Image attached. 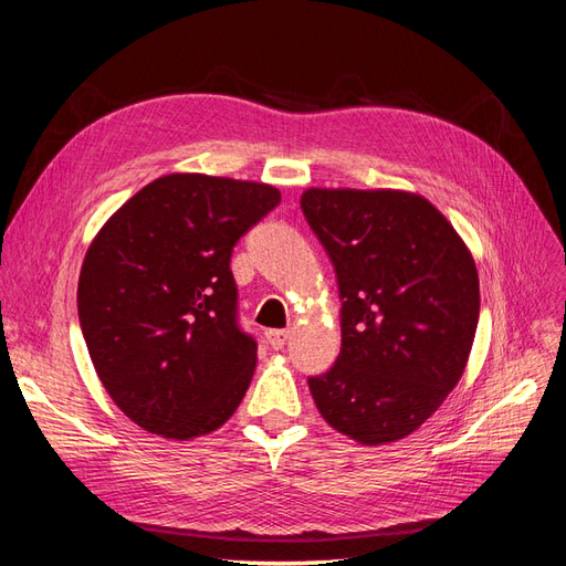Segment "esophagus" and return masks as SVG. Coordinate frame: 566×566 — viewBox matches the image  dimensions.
I'll list each match as a JSON object with an SVG mask.
<instances>
[{
  "label": "esophagus",
  "instance_id": "obj_1",
  "mask_svg": "<svg viewBox=\"0 0 566 566\" xmlns=\"http://www.w3.org/2000/svg\"><path fill=\"white\" fill-rule=\"evenodd\" d=\"M290 339V331H266V342L273 349H283Z\"/></svg>",
  "mask_w": 566,
  "mask_h": 566
}]
</instances>
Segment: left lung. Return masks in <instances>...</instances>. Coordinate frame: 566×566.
Listing matches in <instances>:
<instances>
[{
	"label": "left lung",
	"mask_w": 566,
	"mask_h": 566,
	"mask_svg": "<svg viewBox=\"0 0 566 566\" xmlns=\"http://www.w3.org/2000/svg\"><path fill=\"white\" fill-rule=\"evenodd\" d=\"M300 205L342 300L337 361L310 378L318 413L366 447L399 441L468 366L479 321L472 254L418 193L306 188Z\"/></svg>",
	"instance_id": "1"
}]
</instances>
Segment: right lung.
Masks as SVG:
<instances>
[{
    "label": "right lung",
    "mask_w": 566,
    "mask_h": 566,
    "mask_svg": "<svg viewBox=\"0 0 566 566\" xmlns=\"http://www.w3.org/2000/svg\"><path fill=\"white\" fill-rule=\"evenodd\" d=\"M279 188L165 175L132 196L82 262L77 314L98 380L150 434L224 424L250 387L256 342L238 328L231 252Z\"/></svg>",
    "instance_id": "right-lung-1"
}]
</instances>
